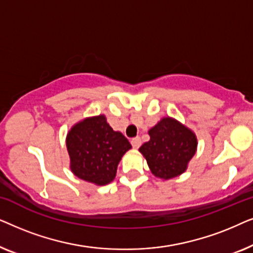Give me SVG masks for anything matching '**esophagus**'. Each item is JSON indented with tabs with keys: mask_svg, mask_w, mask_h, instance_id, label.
Instances as JSON below:
<instances>
[{
	"mask_svg": "<svg viewBox=\"0 0 253 253\" xmlns=\"http://www.w3.org/2000/svg\"><path fill=\"white\" fill-rule=\"evenodd\" d=\"M131 145H132L133 148H139V146L141 145V139L140 137H134L131 139Z\"/></svg>",
	"mask_w": 253,
	"mask_h": 253,
	"instance_id": "1",
	"label": "esophagus"
}]
</instances>
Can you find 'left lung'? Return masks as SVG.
<instances>
[{"mask_svg": "<svg viewBox=\"0 0 253 253\" xmlns=\"http://www.w3.org/2000/svg\"><path fill=\"white\" fill-rule=\"evenodd\" d=\"M148 134L150 140L141 145L139 152L146 159L152 174L164 181L182 175L196 154V133L168 116L151 127Z\"/></svg>", "mask_w": 253, "mask_h": 253, "instance_id": "8db88e82", "label": "left lung"}]
</instances>
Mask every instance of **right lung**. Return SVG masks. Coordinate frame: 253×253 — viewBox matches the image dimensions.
Returning <instances> with one entry per match:
<instances>
[{
  "label": "right lung",
  "mask_w": 253,
  "mask_h": 253,
  "mask_svg": "<svg viewBox=\"0 0 253 253\" xmlns=\"http://www.w3.org/2000/svg\"><path fill=\"white\" fill-rule=\"evenodd\" d=\"M65 143L72 174L95 185L114 181L121 159L131 148L129 140L113 130L103 114L72 126Z\"/></svg>",
  "instance_id": "add662e5"
}]
</instances>
